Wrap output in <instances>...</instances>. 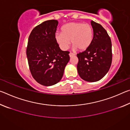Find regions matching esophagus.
Here are the masks:
<instances>
[{"label": "esophagus", "mask_w": 130, "mask_h": 130, "mask_svg": "<svg viewBox=\"0 0 130 130\" xmlns=\"http://www.w3.org/2000/svg\"><path fill=\"white\" fill-rule=\"evenodd\" d=\"M74 56H75V54H74V53H69L70 57H72Z\"/></svg>", "instance_id": "34e87169"}]
</instances>
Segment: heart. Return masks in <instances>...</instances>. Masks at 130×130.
I'll return each instance as SVG.
<instances>
[{"instance_id":"heart-1","label":"heart","mask_w":130,"mask_h":130,"mask_svg":"<svg viewBox=\"0 0 130 130\" xmlns=\"http://www.w3.org/2000/svg\"><path fill=\"white\" fill-rule=\"evenodd\" d=\"M61 32H57L55 39L63 50L68 49L71 40L73 49L84 51L89 48L93 40L92 26L83 22H70L63 25Z\"/></svg>"}]
</instances>
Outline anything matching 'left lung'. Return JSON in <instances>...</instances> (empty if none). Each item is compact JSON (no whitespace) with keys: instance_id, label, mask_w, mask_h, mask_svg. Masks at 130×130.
<instances>
[{"instance_id":"obj_1","label":"left lung","mask_w":130,"mask_h":130,"mask_svg":"<svg viewBox=\"0 0 130 130\" xmlns=\"http://www.w3.org/2000/svg\"><path fill=\"white\" fill-rule=\"evenodd\" d=\"M91 25L93 37L89 48L77 54V66L79 76L84 80L95 82L102 79L108 72L112 63L111 38L103 26L93 21Z\"/></svg>"}]
</instances>
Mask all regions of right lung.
I'll use <instances>...</instances> for the list:
<instances>
[{"label":"right lung","mask_w":130,"mask_h":130,"mask_svg":"<svg viewBox=\"0 0 130 130\" xmlns=\"http://www.w3.org/2000/svg\"><path fill=\"white\" fill-rule=\"evenodd\" d=\"M58 21L43 22L33 28L26 49L32 76L40 84L51 86L62 78L69 62V52L60 49L55 39Z\"/></svg>","instance_id":"add662e5"}]
</instances>
